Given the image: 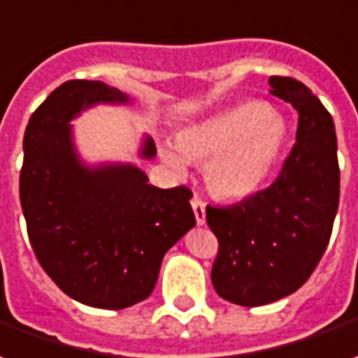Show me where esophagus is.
Instances as JSON below:
<instances>
[{
    "instance_id": "1",
    "label": "esophagus",
    "mask_w": 358,
    "mask_h": 358,
    "mask_svg": "<svg viewBox=\"0 0 358 358\" xmlns=\"http://www.w3.org/2000/svg\"><path fill=\"white\" fill-rule=\"evenodd\" d=\"M192 209H194V213H196V222L197 224H203L205 222V201L201 197H194L192 199Z\"/></svg>"
}]
</instances>
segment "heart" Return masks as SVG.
I'll list each match as a JSON object with an SVG mask.
<instances>
[{
    "label": "heart",
    "instance_id": "obj_1",
    "mask_svg": "<svg viewBox=\"0 0 358 358\" xmlns=\"http://www.w3.org/2000/svg\"><path fill=\"white\" fill-rule=\"evenodd\" d=\"M289 129L281 116L262 101H242L217 112L176 137L180 153L187 161L207 162L205 180L215 194L242 199L256 194L273 174L285 151ZM162 161L174 172L186 164L169 149Z\"/></svg>",
    "mask_w": 358,
    "mask_h": 358
}]
</instances>
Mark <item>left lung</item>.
Segmentation results:
<instances>
[{"mask_svg": "<svg viewBox=\"0 0 358 358\" xmlns=\"http://www.w3.org/2000/svg\"><path fill=\"white\" fill-rule=\"evenodd\" d=\"M271 94L299 112L296 143L266 189L229 207H207L219 240L211 269L217 294L240 306H264L299 291L327 248L339 205L334 118L308 87L271 77Z\"/></svg>", "mask_w": 358, "mask_h": 358, "instance_id": "obj_1", "label": "left lung"}]
</instances>
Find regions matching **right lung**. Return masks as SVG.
<instances>
[{"mask_svg": "<svg viewBox=\"0 0 358 358\" xmlns=\"http://www.w3.org/2000/svg\"><path fill=\"white\" fill-rule=\"evenodd\" d=\"M99 102H129L101 81H66L32 112L22 139L21 207L50 279L75 301L122 310L153 292L164 254L196 224L192 189L147 184L131 164L89 169L69 122ZM157 155L151 137L143 159Z\"/></svg>", "mask_w": 358, "mask_h": 358, "instance_id": "obj_1", "label": "right lung"}]
</instances>
